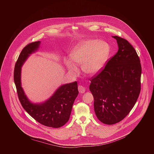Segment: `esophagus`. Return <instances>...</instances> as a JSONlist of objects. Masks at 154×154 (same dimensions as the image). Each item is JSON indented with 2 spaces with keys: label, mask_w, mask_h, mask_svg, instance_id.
Returning a JSON list of instances; mask_svg holds the SVG:
<instances>
[{
  "label": "esophagus",
  "mask_w": 154,
  "mask_h": 154,
  "mask_svg": "<svg viewBox=\"0 0 154 154\" xmlns=\"http://www.w3.org/2000/svg\"><path fill=\"white\" fill-rule=\"evenodd\" d=\"M78 91L81 94V93H84L85 92V88L82 85H79L78 86Z\"/></svg>",
  "instance_id": "obj_1"
}]
</instances>
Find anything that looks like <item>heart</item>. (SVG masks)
I'll return each instance as SVG.
<instances>
[{"instance_id":"obj_1","label":"heart","mask_w":154,"mask_h":154,"mask_svg":"<svg viewBox=\"0 0 154 154\" xmlns=\"http://www.w3.org/2000/svg\"><path fill=\"white\" fill-rule=\"evenodd\" d=\"M110 51L109 45L104 41H82L70 51V60L66 59L65 64L72 73H76L78 71L75 63L81 65V69L85 74L94 75L103 68L108 59Z\"/></svg>"}]
</instances>
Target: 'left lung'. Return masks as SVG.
<instances>
[{
    "mask_svg": "<svg viewBox=\"0 0 154 154\" xmlns=\"http://www.w3.org/2000/svg\"><path fill=\"white\" fill-rule=\"evenodd\" d=\"M119 50L105 67L91 79L89 90L98 120L106 125L122 121L134 107L140 92L141 65L128 41L118 36Z\"/></svg>",
    "mask_w": 154,
    "mask_h": 154,
    "instance_id": "obj_1",
    "label": "left lung"
}]
</instances>
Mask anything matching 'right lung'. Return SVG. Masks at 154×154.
<instances>
[{
    "instance_id": "1",
    "label": "right lung",
    "mask_w": 154,
    "mask_h": 154,
    "mask_svg": "<svg viewBox=\"0 0 154 154\" xmlns=\"http://www.w3.org/2000/svg\"><path fill=\"white\" fill-rule=\"evenodd\" d=\"M40 42L26 45L21 51L14 70V82L19 100L25 110L40 124L53 128H58L68 122L75 100L78 95L77 82L61 85L47 100L42 103L31 102L21 87V67L28 57L37 51Z\"/></svg>"
}]
</instances>
